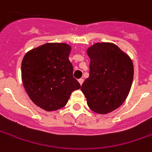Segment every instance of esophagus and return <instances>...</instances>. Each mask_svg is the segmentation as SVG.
I'll use <instances>...</instances> for the list:
<instances>
[{
    "label": "esophagus",
    "mask_w": 152,
    "mask_h": 152,
    "mask_svg": "<svg viewBox=\"0 0 152 152\" xmlns=\"http://www.w3.org/2000/svg\"><path fill=\"white\" fill-rule=\"evenodd\" d=\"M78 81H79V83H80V85L81 86V85L83 84V81H84V80H83L82 78H80V79H79V80H78Z\"/></svg>",
    "instance_id": "34e87169"
}]
</instances>
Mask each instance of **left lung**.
<instances>
[{
	"label": "left lung",
	"instance_id": "left-lung-1",
	"mask_svg": "<svg viewBox=\"0 0 152 152\" xmlns=\"http://www.w3.org/2000/svg\"><path fill=\"white\" fill-rule=\"evenodd\" d=\"M90 76L81 86L87 105L99 114L121 106L127 97L134 75L129 56L112 43H96L87 50Z\"/></svg>",
	"mask_w": 152,
	"mask_h": 152
}]
</instances>
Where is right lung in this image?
<instances>
[{"instance_id": "1", "label": "right lung", "mask_w": 152, "mask_h": 152, "mask_svg": "<svg viewBox=\"0 0 152 152\" xmlns=\"http://www.w3.org/2000/svg\"><path fill=\"white\" fill-rule=\"evenodd\" d=\"M71 50L66 43H46L28 51L22 60L25 90L31 100L45 111L62 108L72 91L80 89L69 61Z\"/></svg>"}]
</instances>
